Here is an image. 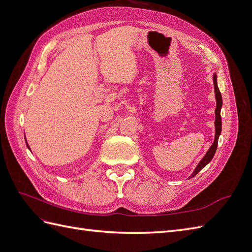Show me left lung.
Masks as SVG:
<instances>
[{
  "label": "left lung",
  "mask_w": 252,
  "mask_h": 252,
  "mask_svg": "<svg viewBox=\"0 0 252 252\" xmlns=\"http://www.w3.org/2000/svg\"><path fill=\"white\" fill-rule=\"evenodd\" d=\"M213 84H215V94H216V100H217V108H216V121H215V126H216V136H215V141H213V144L210 146V148L208 149L207 154L205 155V157L201 159V162L199 163L195 167L194 171L192 172V174L190 175L189 178H193L194 175H196L199 173L204 167L207 165L215 156L216 150L218 147V141H219V136L220 134V131H222V118H220V108H222V95H220V93L218 87V82H217V74H213Z\"/></svg>",
  "instance_id": "left-lung-1"
}]
</instances>
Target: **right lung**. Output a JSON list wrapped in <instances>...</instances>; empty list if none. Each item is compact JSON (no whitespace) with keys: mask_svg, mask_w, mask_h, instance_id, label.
<instances>
[{"mask_svg":"<svg viewBox=\"0 0 252 252\" xmlns=\"http://www.w3.org/2000/svg\"><path fill=\"white\" fill-rule=\"evenodd\" d=\"M26 145H27V147H28V148H29V145H28V144H27V143H26ZM29 149H30V148H29Z\"/></svg>","mask_w":252,"mask_h":252,"instance_id":"add662e5","label":"right lung"}]
</instances>
